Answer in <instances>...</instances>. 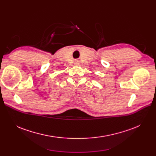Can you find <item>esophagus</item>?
<instances>
[{"label":"esophagus","instance_id":"esophagus-1","mask_svg":"<svg viewBox=\"0 0 156 156\" xmlns=\"http://www.w3.org/2000/svg\"><path fill=\"white\" fill-rule=\"evenodd\" d=\"M74 64H75V65H76V66H79V65L80 64V62H79V60H75Z\"/></svg>","mask_w":156,"mask_h":156}]
</instances>
